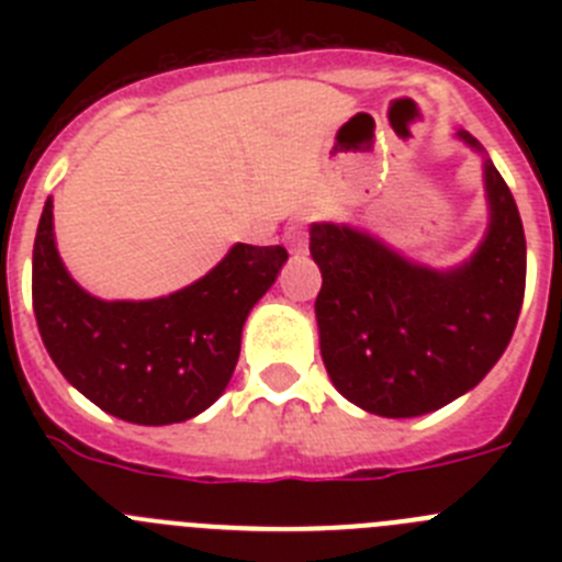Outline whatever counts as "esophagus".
I'll use <instances>...</instances> for the list:
<instances>
[{
	"label": "esophagus",
	"mask_w": 562,
	"mask_h": 562,
	"mask_svg": "<svg viewBox=\"0 0 562 562\" xmlns=\"http://www.w3.org/2000/svg\"><path fill=\"white\" fill-rule=\"evenodd\" d=\"M286 241H290L292 252H304L306 250V216H304V220H297L295 225L286 231Z\"/></svg>",
	"instance_id": "obj_1"
}]
</instances>
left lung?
Here are the masks:
<instances>
[{
    "mask_svg": "<svg viewBox=\"0 0 562 562\" xmlns=\"http://www.w3.org/2000/svg\"><path fill=\"white\" fill-rule=\"evenodd\" d=\"M481 151L467 132L456 134ZM490 227L470 261L430 270L349 225L317 222L315 317L335 389L389 419L430 414L475 389L513 340L526 286V238L504 177L484 160Z\"/></svg>",
    "mask_w": 562,
    "mask_h": 562,
    "instance_id": "obj_1",
    "label": "left lung"
}]
</instances>
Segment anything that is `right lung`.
<instances>
[{
  "label": "right lung",
  "mask_w": 562,
  "mask_h": 562,
  "mask_svg": "<svg viewBox=\"0 0 562 562\" xmlns=\"http://www.w3.org/2000/svg\"><path fill=\"white\" fill-rule=\"evenodd\" d=\"M284 261L281 245H233L186 290L101 301L64 267L47 200L33 245V312L53 362L89 402L134 425H173L211 408L227 389L241 326Z\"/></svg>",
  "instance_id": "add662e5"
}]
</instances>
